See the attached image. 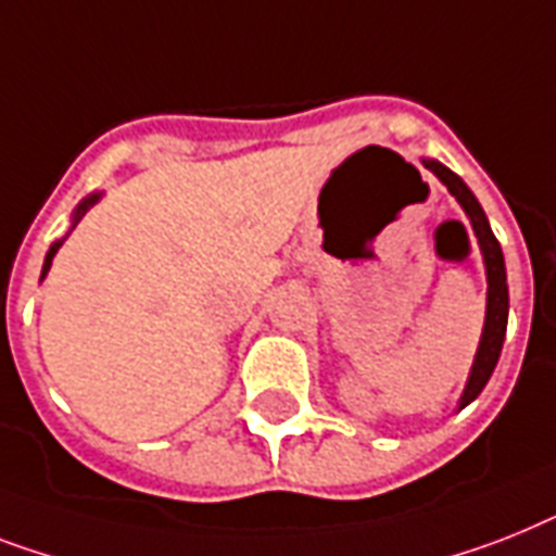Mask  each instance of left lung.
<instances>
[{
  "mask_svg": "<svg viewBox=\"0 0 556 556\" xmlns=\"http://www.w3.org/2000/svg\"><path fill=\"white\" fill-rule=\"evenodd\" d=\"M422 165H426L431 174L440 179L454 200L459 202V207L466 211L468 223L473 228V237H477V245H480L482 263H485V279H489V293H485V325H482L480 345H477V354H473L471 374H468V382L463 388V396H459V408H466L468 403H473L480 391L485 388V382L491 380V374L497 368L500 351H503L505 328H508V282H505V260L503 248H500L497 237L491 231L489 216L482 211V205L477 202V197L471 193L463 179L451 168H445L442 162L426 160L422 156Z\"/></svg>",
  "mask_w": 556,
  "mask_h": 556,
  "instance_id": "left-lung-1",
  "label": "left lung"
}]
</instances>
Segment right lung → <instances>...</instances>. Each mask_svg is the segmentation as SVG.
<instances>
[{"label": "right lung", "instance_id": "obj_1", "mask_svg": "<svg viewBox=\"0 0 556 556\" xmlns=\"http://www.w3.org/2000/svg\"><path fill=\"white\" fill-rule=\"evenodd\" d=\"M102 200V193H90V197H85L83 202H79V205H76V211H74V219H71V228H76V223H79V219H83L85 214H88L90 207L97 205V202ZM62 242H65V239H56V242H53L51 245V251H48V254H45V265H42V279L48 277V270H51V263H53V256H56V251L59 248H62Z\"/></svg>", "mask_w": 556, "mask_h": 556}]
</instances>
